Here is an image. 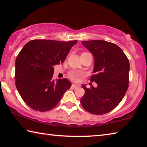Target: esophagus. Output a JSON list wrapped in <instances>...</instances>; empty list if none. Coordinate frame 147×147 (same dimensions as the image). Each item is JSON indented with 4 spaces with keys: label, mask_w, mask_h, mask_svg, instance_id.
Listing matches in <instances>:
<instances>
[{
    "label": "esophagus",
    "mask_w": 147,
    "mask_h": 147,
    "mask_svg": "<svg viewBox=\"0 0 147 147\" xmlns=\"http://www.w3.org/2000/svg\"><path fill=\"white\" fill-rule=\"evenodd\" d=\"M79 86L78 85V84H72V86H71V88H73V89H76V88H78Z\"/></svg>",
    "instance_id": "obj_1"
}]
</instances>
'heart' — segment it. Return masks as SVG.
I'll return each instance as SVG.
<instances>
[{
	"mask_svg": "<svg viewBox=\"0 0 147 147\" xmlns=\"http://www.w3.org/2000/svg\"><path fill=\"white\" fill-rule=\"evenodd\" d=\"M69 76H70L71 79L73 80H77L79 78L80 74L76 71H72L69 73Z\"/></svg>",
	"mask_w": 147,
	"mask_h": 147,
	"instance_id": "heart-1",
	"label": "heart"
}]
</instances>
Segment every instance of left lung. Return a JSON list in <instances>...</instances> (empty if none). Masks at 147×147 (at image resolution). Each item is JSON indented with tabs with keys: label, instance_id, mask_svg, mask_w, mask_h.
<instances>
[{
	"label": "left lung",
	"instance_id": "left-lung-1",
	"mask_svg": "<svg viewBox=\"0 0 147 147\" xmlns=\"http://www.w3.org/2000/svg\"><path fill=\"white\" fill-rule=\"evenodd\" d=\"M93 56L94 69L91 80L97 86L82 87L85 94L80 102L88 112L102 115L109 112L123 100L128 88L130 63L122 49L103 40L82 41Z\"/></svg>",
	"mask_w": 147,
	"mask_h": 147
}]
</instances>
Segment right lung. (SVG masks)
I'll use <instances>...</instances> for the list:
<instances>
[{"mask_svg":"<svg viewBox=\"0 0 147 147\" xmlns=\"http://www.w3.org/2000/svg\"><path fill=\"white\" fill-rule=\"evenodd\" d=\"M77 43L34 39L27 43L16 60V86L27 105L39 111L54 108L71 88L67 79L53 78L54 66L65 61Z\"/></svg>","mask_w":147,"mask_h":147,"instance_id":"obj_1","label":"right lung"}]
</instances>
